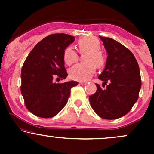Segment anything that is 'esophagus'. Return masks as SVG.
<instances>
[{
	"label": "esophagus",
	"mask_w": 154,
	"mask_h": 154,
	"mask_svg": "<svg viewBox=\"0 0 154 154\" xmlns=\"http://www.w3.org/2000/svg\"><path fill=\"white\" fill-rule=\"evenodd\" d=\"M87 83H88L87 82H79V85H86Z\"/></svg>",
	"instance_id": "obj_1"
}]
</instances>
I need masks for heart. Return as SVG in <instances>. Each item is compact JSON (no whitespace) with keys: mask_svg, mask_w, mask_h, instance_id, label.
<instances>
[{"mask_svg":"<svg viewBox=\"0 0 154 154\" xmlns=\"http://www.w3.org/2000/svg\"><path fill=\"white\" fill-rule=\"evenodd\" d=\"M77 46L80 53H85V63H79L70 69V76L77 81H87L94 75L98 67L103 66L106 63V57L100 49V43L98 40L93 38H83L77 42ZM78 60V54L73 48L67 47L63 51V61L68 65Z\"/></svg>","mask_w":154,"mask_h":154,"instance_id":"1","label":"heart"}]
</instances>
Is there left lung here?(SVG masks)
Listing matches in <instances>:
<instances>
[{
    "instance_id": "obj_1",
    "label": "left lung",
    "mask_w": 154,
    "mask_h": 154,
    "mask_svg": "<svg viewBox=\"0 0 154 154\" xmlns=\"http://www.w3.org/2000/svg\"><path fill=\"white\" fill-rule=\"evenodd\" d=\"M107 51L104 70L98 77L103 88L89 97L95 112L105 119L126 115L138 99L141 77L138 63L132 53L116 40L99 36Z\"/></svg>"
}]
</instances>
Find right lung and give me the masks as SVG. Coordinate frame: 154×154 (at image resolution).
<instances>
[{
  "instance_id": "add662e5",
  "label": "right lung",
  "mask_w": 154,
  "mask_h": 154,
  "mask_svg": "<svg viewBox=\"0 0 154 154\" xmlns=\"http://www.w3.org/2000/svg\"><path fill=\"white\" fill-rule=\"evenodd\" d=\"M75 38L59 33L43 38L31 51L24 61L21 72V93L26 109L39 117L51 118L62 110L75 81L54 83L58 77L68 75L64 67L63 51Z\"/></svg>"
}]
</instances>
